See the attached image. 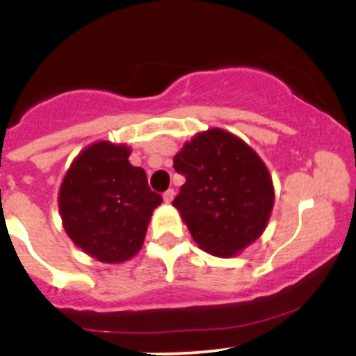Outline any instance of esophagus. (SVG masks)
Wrapping results in <instances>:
<instances>
[{"label":"esophagus","mask_w":356,"mask_h":356,"mask_svg":"<svg viewBox=\"0 0 356 356\" xmlns=\"http://www.w3.org/2000/svg\"><path fill=\"white\" fill-rule=\"evenodd\" d=\"M174 196H175V191L174 189H168V191H165L163 193V201L165 203H172V200H174Z\"/></svg>","instance_id":"esophagus-1"}]
</instances>
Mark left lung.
<instances>
[{
    "mask_svg": "<svg viewBox=\"0 0 356 356\" xmlns=\"http://www.w3.org/2000/svg\"><path fill=\"white\" fill-rule=\"evenodd\" d=\"M174 168L186 184L172 204L201 250L231 258L264 234L274 208V182L241 138L220 127L198 132L174 156Z\"/></svg>",
    "mask_w": 356,
    "mask_h": 356,
    "instance_id": "8db88e82",
    "label": "left lung"
}]
</instances>
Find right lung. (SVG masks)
Segmentation results:
<instances>
[{
  "label": "right lung",
  "instance_id": "right-lung-1",
  "mask_svg": "<svg viewBox=\"0 0 356 356\" xmlns=\"http://www.w3.org/2000/svg\"><path fill=\"white\" fill-rule=\"evenodd\" d=\"M129 156L127 145L92 143L72 160L58 191L67 236L103 264H124L139 253L161 203V196L149 189L146 172Z\"/></svg>",
  "mask_w": 356,
  "mask_h": 356
}]
</instances>
